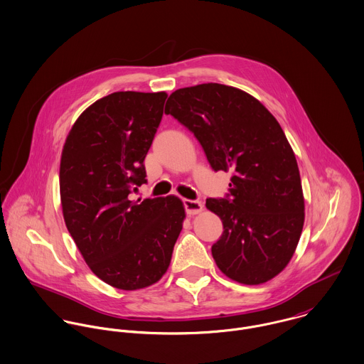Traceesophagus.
<instances>
[{"mask_svg": "<svg viewBox=\"0 0 364 364\" xmlns=\"http://www.w3.org/2000/svg\"><path fill=\"white\" fill-rule=\"evenodd\" d=\"M184 206L188 215H198L203 210V205L200 201L194 200H184Z\"/></svg>", "mask_w": 364, "mask_h": 364, "instance_id": "obj_1", "label": "esophagus"}]
</instances>
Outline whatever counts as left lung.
I'll use <instances>...</instances> for the list:
<instances>
[{"instance_id":"left-lung-1","label":"left lung","mask_w":364,"mask_h":364,"mask_svg":"<svg viewBox=\"0 0 364 364\" xmlns=\"http://www.w3.org/2000/svg\"><path fill=\"white\" fill-rule=\"evenodd\" d=\"M166 114L200 141L215 171H230L229 198H208L223 223L212 245L232 281L261 284L290 262L304 225V196L294 152L272 113L254 96L222 83L173 92Z\"/></svg>"}]
</instances>
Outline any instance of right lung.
<instances>
[{"instance_id":"right-lung-1","label":"right lung","mask_w":364,"mask_h":364,"mask_svg":"<svg viewBox=\"0 0 364 364\" xmlns=\"http://www.w3.org/2000/svg\"><path fill=\"white\" fill-rule=\"evenodd\" d=\"M166 92H114L90 105L61 152L65 226L103 282L138 290L166 274L186 209L176 196L131 201L146 183L144 161L162 120Z\"/></svg>"}]
</instances>
